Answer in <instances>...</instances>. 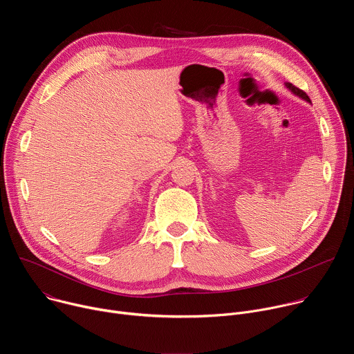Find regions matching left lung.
I'll list each match as a JSON object with an SVG mask.
<instances>
[{"label": "left lung", "instance_id": "left-lung-1", "mask_svg": "<svg viewBox=\"0 0 354 354\" xmlns=\"http://www.w3.org/2000/svg\"><path fill=\"white\" fill-rule=\"evenodd\" d=\"M287 85V88L292 92V93H295L297 96H299V97H302V99H306L307 100V102H311V99H310V96L304 92V91H302V89H299V88H297L295 85H292V84H286Z\"/></svg>", "mask_w": 354, "mask_h": 354}]
</instances>
